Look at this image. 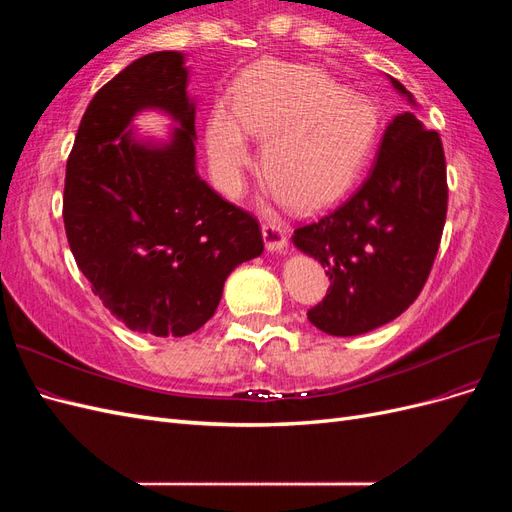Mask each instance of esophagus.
Wrapping results in <instances>:
<instances>
[{"instance_id":"1","label":"esophagus","mask_w":512,"mask_h":512,"mask_svg":"<svg viewBox=\"0 0 512 512\" xmlns=\"http://www.w3.org/2000/svg\"><path fill=\"white\" fill-rule=\"evenodd\" d=\"M262 239H265V245L271 254H280L286 250V232L280 224L262 226Z\"/></svg>"}]
</instances>
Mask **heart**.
Masks as SVG:
<instances>
[{
	"mask_svg": "<svg viewBox=\"0 0 512 512\" xmlns=\"http://www.w3.org/2000/svg\"><path fill=\"white\" fill-rule=\"evenodd\" d=\"M250 136L265 138L262 173L290 207L316 211L342 198L367 166L380 134L378 108L318 68L260 61L241 74L232 108L207 121V151L226 194H239L252 164Z\"/></svg>",
	"mask_w": 512,
	"mask_h": 512,
	"instance_id": "obj_1",
	"label": "heart"
}]
</instances>
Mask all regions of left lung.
<instances>
[{
    "instance_id": "obj_1",
    "label": "left lung",
    "mask_w": 512,
    "mask_h": 512,
    "mask_svg": "<svg viewBox=\"0 0 512 512\" xmlns=\"http://www.w3.org/2000/svg\"><path fill=\"white\" fill-rule=\"evenodd\" d=\"M393 89L416 100L393 76ZM440 134L412 111L386 126L374 166L342 207L294 230L292 243L327 269V297L307 312L316 329L352 337L395 320L423 290L446 220Z\"/></svg>"
}]
</instances>
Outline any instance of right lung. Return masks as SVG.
<instances>
[{"label": "right lung", "instance_id": "obj_1", "mask_svg": "<svg viewBox=\"0 0 512 512\" xmlns=\"http://www.w3.org/2000/svg\"><path fill=\"white\" fill-rule=\"evenodd\" d=\"M179 51L143 55L89 102L66 164L64 224L76 265L130 331L183 337L220 305L226 277L265 250L250 213L196 170V100ZM158 110L164 139L133 119Z\"/></svg>", "mask_w": 512, "mask_h": 512}]
</instances>
